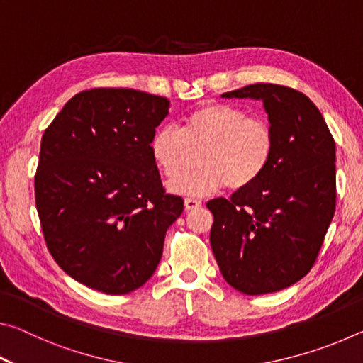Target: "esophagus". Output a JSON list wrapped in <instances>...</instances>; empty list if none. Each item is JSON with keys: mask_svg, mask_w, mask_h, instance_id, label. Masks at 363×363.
<instances>
[{"mask_svg": "<svg viewBox=\"0 0 363 363\" xmlns=\"http://www.w3.org/2000/svg\"><path fill=\"white\" fill-rule=\"evenodd\" d=\"M184 206H186L187 211L196 210V208L201 206V201L196 200V199H186V201H184Z\"/></svg>", "mask_w": 363, "mask_h": 363, "instance_id": "1", "label": "esophagus"}]
</instances>
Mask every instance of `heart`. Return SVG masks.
<instances>
[{
	"instance_id": "1",
	"label": "heart",
	"mask_w": 363,
	"mask_h": 363,
	"mask_svg": "<svg viewBox=\"0 0 363 363\" xmlns=\"http://www.w3.org/2000/svg\"><path fill=\"white\" fill-rule=\"evenodd\" d=\"M201 150V152L199 150ZM199 151L200 170L179 174ZM275 152L272 125L245 108L224 102L201 104L184 116L179 130L163 126L150 140V153L173 194L208 196L229 186L243 190L253 186L270 164Z\"/></svg>"
}]
</instances>
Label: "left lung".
Returning <instances> with one entry per match:
<instances>
[{"label":"left lung","instance_id":"8db88e82","mask_svg":"<svg viewBox=\"0 0 363 363\" xmlns=\"http://www.w3.org/2000/svg\"><path fill=\"white\" fill-rule=\"evenodd\" d=\"M223 97L262 101L275 152L253 186L206 203L211 248L227 284L245 294L280 291L317 261L336 206V147L309 97L256 83Z\"/></svg>","mask_w":363,"mask_h":363}]
</instances>
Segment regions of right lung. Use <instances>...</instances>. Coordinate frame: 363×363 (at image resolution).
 <instances>
[{
  "label": "right lung",
  "mask_w": 363,
  "mask_h": 363,
  "mask_svg": "<svg viewBox=\"0 0 363 363\" xmlns=\"http://www.w3.org/2000/svg\"><path fill=\"white\" fill-rule=\"evenodd\" d=\"M167 97L94 88L73 96L41 138L35 203L46 247L79 284L126 294L149 280L184 200L150 153Z\"/></svg>",
  "instance_id": "right-lung-1"
}]
</instances>
